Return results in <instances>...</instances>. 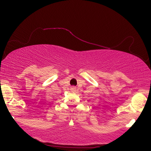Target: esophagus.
Masks as SVG:
<instances>
[{"mask_svg":"<svg viewBox=\"0 0 151 151\" xmlns=\"http://www.w3.org/2000/svg\"><path fill=\"white\" fill-rule=\"evenodd\" d=\"M71 90L73 91H76V88H75V87H72Z\"/></svg>","mask_w":151,"mask_h":151,"instance_id":"34e87169","label":"esophagus"}]
</instances>
